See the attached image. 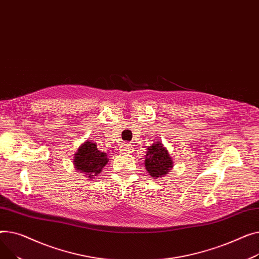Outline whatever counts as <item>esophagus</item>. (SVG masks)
<instances>
[{
    "label": "esophagus",
    "instance_id": "esophagus-1",
    "mask_svg": "<svg viewBox=\"0 0 259 259\" xmlns=\"http://www.w3.org/2000/svg\"><path fill=\"white\" fill-rule=\"evenodd\" d=\"M131 144H128V143H124L122 146H121V150L122 151H130L131 150Z\"/></svg>",
    "mask_w": 259,
    "mask_h": 259
}]
</instances>
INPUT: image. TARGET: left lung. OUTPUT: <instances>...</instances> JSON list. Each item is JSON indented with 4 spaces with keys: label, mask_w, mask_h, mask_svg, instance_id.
I'll return each instance as SVG.
<instances>
[{
    "label": "left lung",
    "mask_w": 259,
    "mask_h": 259,
    "mask_svg": "<svg viewBox=\"0 0 259 259\" xmlns=\"http://www.w3.org/2000/svg\"><path fill=\"white\" fill-rule=\"evenodd\" d=\"M145 156L146 170L155 179L164 177L172 168L171 157L159 142L149 146Z\"/></svg>",
    "instance_id": "1"
}]
</instances>
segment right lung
I'll use <instances>...</instances> for the list:
<instances>
[{
  "instance_id": "1",
  "label": "right lung",
  "mask_w": 259,
  "mask_h": 259,
  "mask_svg": "<svg viewBox=\"0 0 259 259\" xmlns=\"http://www.w3.org/2000/svg\"><path fill=\"white\" fill-rule=\"evenodd\" d=\"M109 162L105 153L99 151L97 145L92 141H87L79 146L74 157L75 168L78 172L93 179L98 176L105 164Z\"/></svg>"
}]
</instances>
